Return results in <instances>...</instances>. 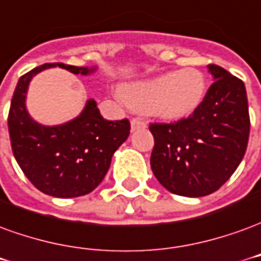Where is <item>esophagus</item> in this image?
Returning <instances> with one entry per match:
<instances>
[{"instance_id": "esophagus-1", "label": "esophagus", "mask_w": 261, "mask_h": 261, "mask_svg": "<svg viewBox=\"0 0 261 261\" xmlns=\"http://www.w3.org/2000/svg\"><path fill=\"white\" fill-rule=\"evenodd\" d=\"M146 122L143 119H139V118H135L130 121V130L135 132V130H139V129H145Z\"/></svg>"}]
</instances>
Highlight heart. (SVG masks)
<instances>
[{
    "instance_id": "b5f03b06",
    "label": "heart",
    "mask_w": 261,
    "mask_h": 261,
    "mask_svg": "<svg viewBox=\"0 0 261 261\" xmlns=\"http://www.w3.org/2000/svg\"><path fill=\"white\" fill-rule=\"evenodd\" d=\"M205 94V75L194 67L135 81L118 90V95L129 107L150 111L164 121H180L193 115L202 104Z\"/></svg>"
}]
</instances>
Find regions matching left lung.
<instances>
[{
  "label": "left lung",
  "instance_id": "obj_1",
  "mask_svg": "<svg viewBox=\"0 0 261 261\" xmlns=\"http://www.w3.org/2000/svg\"><path fill=\"white\" fill-rule=\"evenodd\" d=\"M214 83L198 110L174 123H150L151 171L170 193L205 197L229 180L245 156L250 118L243 81L208 64Z\"/></svg>",
  "mask_w": 261,
  "mask_h": 261
}]
</instances>
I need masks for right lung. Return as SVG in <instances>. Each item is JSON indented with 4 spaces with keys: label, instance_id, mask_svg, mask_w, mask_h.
<instances>
[{
    "label": "right lung",
    "instance_id": "1",
    "mask_svg": "<svg viewBox=\"0 0 261 261\" xmlns=\"http://www.w3.org/2000/svg\"><path fill=\"white\" fill-rule=\"evenodd\" d=\"M50 67L81 75L97 68L46 63L22 75L9 108V139L19 167L39 191L74 198L91 193L104 180L114 153L129 136L130 123L127 119H104L94 99H88L80 115L66 123H38L25 105L28 87L35 75Z\"/></svg>",
    "mask_w": 261,
    "mask_h": 261
}]
</instances>
